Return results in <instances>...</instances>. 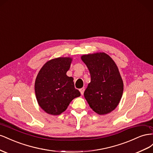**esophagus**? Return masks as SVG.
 <instances>
[{
    "instance_id": "1",
    "label": "esophagus",
    "mask_w": 153,
    "mask_h": 153,
    "mask_svg": "<svg viewBox=\"0 0 153 153\" xmlns=\"http://www.w3.org/2000/svg\"><path fill=\"white\" fill-rule=\"evenodd\" d=\"M79 91H80V92H81V95H83L84 91H85V88H80V89H79Z\"/></svg>"
}]
</instances>
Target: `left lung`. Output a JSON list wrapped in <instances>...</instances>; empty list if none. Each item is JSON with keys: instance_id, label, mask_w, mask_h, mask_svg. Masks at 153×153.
Instances as JSON below:
<instances>
[{"instance_id": "obj_1", "label": "left lung", "mask_w": 153, "mask_h": 153, "mask_svg": "<svg viewBox=\"0 0 153 153\" xmlns=\"http://www.w3.org/2000/svg\"><path fill=\"white\" fill-rule=\"evenodd\" d=\"M91 81L84 92L90 107L99 115L114 110L123 94L124 84L117 65L104 52L82 55Z\"/></svg>"}]
</instances>
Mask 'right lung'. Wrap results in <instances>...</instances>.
Instances as JSON below:
<instances>
[{
    "label": "right lung",
    "instance_id": "add662e5",
    "mask_svg": "<svg viewBox=\"0 0 153 153\" xmlns=\"http://www.w3.org/2000/svg\"><path fill=\"white\" fill-rule=\"evenodd\" d=\"M72 59H52L43 65L36 78L34 90L38 103L48 114L58 115L66 110L72 100L79 97L74 79L67 76Z\"/></svg>",
    "mask_w": 153,
    "mask_h": 153
}]
</instances>
